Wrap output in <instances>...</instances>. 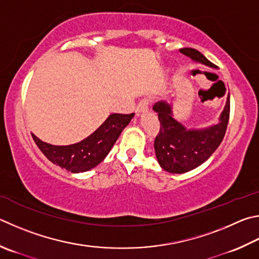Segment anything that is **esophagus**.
Wrapping results in <instances>:
<instances>
[{
  "label": "esophagus",
  "mask_w": 259,
  "mask_h": 259,
  "mask_svg": "<svg viewBox=\"0 0 259 259\" xmlns=\"http://www.w3.org/2000/svg\"><path fill=\"white\" fill-rule=\"evenodd\" d=\"M148 111V101L147 100H143L138 103L137 107H136V113L137 115L142 114V113H146Z\"/></svg>",
  "instance_id": "34e87169"
}]
</instances>
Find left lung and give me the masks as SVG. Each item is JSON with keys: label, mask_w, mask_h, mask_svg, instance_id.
<instances>
[{"label": "left lung", "mask_w": 259, "mask_h": 259, "mask_svg": "<svg viewBox=\"0 0 259 259\" xmlns=\"http://www.w3.org/2000/svg\"><path fill=\"white\" fill-rule=\"evenodd\" d=\"M180 52L194 62L213 69L218 68L195 49L185 48ZM153 110L158 115L161 123L159 133L154 142L157 162L163 170L180 175L194 170L207 161L222 143L229 123L230 93L220 115L219 123L207 128L187 129L181 122L175 119L170 103L157 102L153 106Z\"/></svg>", "instance_id": "obj_1"}]
</instances>
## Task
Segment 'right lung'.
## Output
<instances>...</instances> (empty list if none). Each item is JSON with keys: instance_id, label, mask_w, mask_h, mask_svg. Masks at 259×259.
<instances>
[{"instance_id": "obj_1", "label": "right lung", "mask_w": 259, "mask_h": 259, "mask_svg": "<svg viewBox=\"0 0 259 259\" xmlns=\"http://www.w3.org/2000/svg\"><path fill=\"white\" fill-rule=\"evenodd\" d=\"M134 117L131 114L113 113L103 122L96 131L81 142L68 146H55L37 138L31 134L36 145L50 161L71 173L86 172L97 166Z\"/></svg>"}]
</instances>
